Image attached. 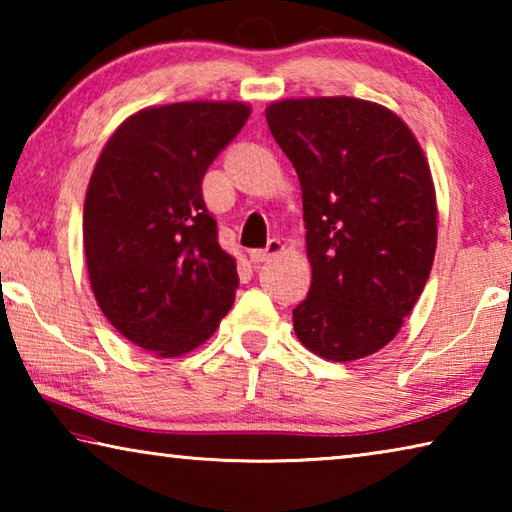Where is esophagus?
<instances>
[{"instance_id":"obj_1","label":"esophagus","mask_w":512,"mask_h":512,"mask_svg":"<svg viewBox=\"0 0 512 512\" xmlns=\"http://www.w3.org/2000/svg\"><path fill=\"white\" fill-rule=\"evenodd\" d=\"M284 253V244L280 239H268L266 248H255L250 250V262L255 264H262V262H268V259H273L277 255Z\"/></svg>"}]
</instances>
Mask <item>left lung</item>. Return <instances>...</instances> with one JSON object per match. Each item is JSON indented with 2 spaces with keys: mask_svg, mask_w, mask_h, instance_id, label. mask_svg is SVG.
<instances>
[{
  "mask_svg": "<svg viewBox=\"0 0 512 512\" xmlns=\"http://www.w3.org/2000/svg\"><path fill=\"white\" fill-rule=\"evenodd\" d=\"M266 121L302 189L311 287L293 309L298 341L327 361L375 354L400 332L436 255L422 146L393 110L354 97L273 101Z\"/></svg>",
  "mask_w": 512,
  "mask_h": 512,
  "instance_id": "left-lung-1",
  "label": "left lung"
}]
</instances>
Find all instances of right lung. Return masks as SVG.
Wrapping results in <instances>:
<instances>
[{
    "instance_id": "obj_1",
    "label": "right lung",
    "mask_w": 512,
    "mask_h": 512,
    "mask_svg": "<svg viewBox=\"0 0 512 512\" xmlns=\"http://www.w3.org/2000/svg\"><path fill=\"white\" fill-rule=\"evenodd\" d=\"M241 101H183L126 117L94 164L83 248L103 316L137 348L173 359L216 332L239 287L216 241L203 176L244 128Z\"/></svg>"
}]
</instances>
